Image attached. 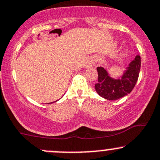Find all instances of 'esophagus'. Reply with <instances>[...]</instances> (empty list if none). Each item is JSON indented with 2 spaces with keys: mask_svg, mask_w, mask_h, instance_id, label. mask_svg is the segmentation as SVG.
I'll return each instance as SVG.
<instances>
[{
  "mask_svg": "<svg viewBox=\"0 0 160 160\" xmlns=\"http://www.w3.org/2000/svg\"><path fill=\"white\" fill-rule=\"evenodd\" d=\"M94 64V62L92 60H87V61H86L84 66L86 67H93Z\"/></svg>",
  "mask_w": 160,
  "mask_h": 160,
  "instance_id": "obj_1",
  "label": "esophagus"
}]
</instances>
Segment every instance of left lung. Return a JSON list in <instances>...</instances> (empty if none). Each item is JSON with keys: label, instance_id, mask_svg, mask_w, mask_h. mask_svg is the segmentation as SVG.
Masks as SVG:
<instances>
[{"label": "left lung", "instance_id": "obj_1", "mask_svg": "<svg viewBox=\"0 0 160 160\" xmlns=\"http://www.w3.org/2000/svg\"><path fill=\"white\" fill-rule=\"evenodd\" d=\"M140 66V56L137 55L119 78H112L103 67H97L98 82L95 84L96 91L108 100H117L128 95L137 83Z\"/></svg>", "mask_w": 160, "mask_h": 160}]
</instances>
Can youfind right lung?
Here are the masks:
<instances>
[{
    "mask_svg": "<svg viewBox=\"0 0 160 160\" xmlns=\"http://www.w3.org/2000/svg\"><path fill=\"white\" fill-rule=\"evenodd\" d=\"M55 102H56V101H55ZM52 102H49V103H52Z\"/></svg>",
    "mask_w": 160,
    "mask_h": 160,
    "instance_id": "1",
    "label": "right lung"
}]
</instances>
